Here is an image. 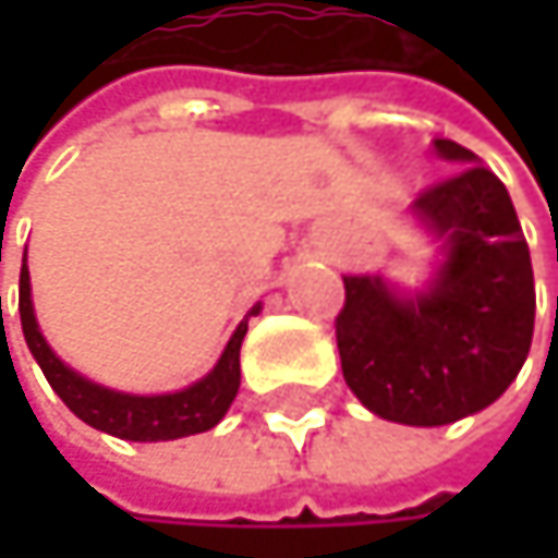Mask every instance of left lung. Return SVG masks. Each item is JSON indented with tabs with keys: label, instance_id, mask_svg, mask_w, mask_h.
Listing matches in <instances>:
<instances>
[{
	"label": "left lung",
	"instance_id": "left-lung-1",
	"mask_svg": "<svg viewBox=\"0 0 558 558\" xmlns=\"http://www.w3.org/2000/svg\"><path fill=\"white\" fill-rule=\"evenodd\" d=\"M433 148L465 168L410 203L413 226L436 242L433 275L413 290L385 275H345L336 319L345 385L403 426H446L492 407L530 355L536 316L507 186L469 148L449 138Z\"/></svg>",
	"mask_w": 558,
	"mask_h": 558
}]
</instances>
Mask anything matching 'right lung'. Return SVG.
I'll list each match as a JSON object with an SVG mask.
<instances>
[{
    "mask_svg": "<svg viewBox=\"0 0 558 558\" xmlns=\"http://www.w3.org/2000/svg\"><path fill=\"white\" fill-rule=\"evenodd\" d=\"M19 313H22V332L35 362L41 365L57 397L83 423H89L99 433L129 439V442H168V439H183L193 433H206L226 416V410L232 407L242 385V365H239L242 339L248 332V319L262 313V303H255L245 313V319L235 326L213 372L173 393H125V390L106 388V385L83 378L66 362H60L54 349L48 345V339L41 336V326L35 316L28 248H25V265L19 278Z\"/></svg>",
    "mask_w": 558,
    "mask_h": 558,
    "instance_id": "add662e5",
    "label": "right lung"
}]
</instances>
